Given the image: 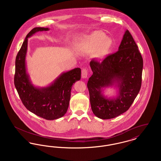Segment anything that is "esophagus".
<instances>
[{"label": "esophagus", "instance_id": "obj_1", "mask_svg": "<svg viewBox=\"0 0 161 161\" xmlns=\"http://www.w3.org/2000/svg\"><path fill=\"white\" fill-rule=\"evenodd\" d=\"M88 75V71H87V69L86 68H84V69H82V71H81V76L83 78H86L87 77Z\"/></svg>", "mask_w": 161, "mask_h": 161}]
</instances>
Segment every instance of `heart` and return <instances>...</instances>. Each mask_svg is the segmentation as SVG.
I'll list each match as a JSON object with an SVG mask.
<instances>
[{"label": "heart", "instance_id": "b5f03b06", "mask_svg": "<svg viewBox=\"0 0 161 161\" xmlns=\"http://www.w3.org/2000/svg\"><path fill=\"white\" fill-rule=\"evenodd\" d=\"M112 46V40L101 31H95L80 45V49L86 53L95 52L98 58L104 57Z\"/></svg>", "mask_w": 161, "mask_h": 161}]
</instances>
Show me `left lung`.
I'll return each instance as SVG.
<instances>
[{
  "label": "left lung",
  "mask_w": 161,
  "mask_h": 161,
  "mask_svg": "<svg viewBox=\"0 0 161 161\" xmlns=\"http://www.w3.org/2000/svg\"><path fill=\"white\" fill-rule=\"evenodd\" d=\"M93 74L87 86L94 115L103 119L114 118L129 110L140 91L143 59L130 32L125 31L118 51L102 61L90 62ZM117 82L120 88L116 99H108L101 89Z\"/></svg>",
  "instance_id": "obj_1"
}]
</instances>
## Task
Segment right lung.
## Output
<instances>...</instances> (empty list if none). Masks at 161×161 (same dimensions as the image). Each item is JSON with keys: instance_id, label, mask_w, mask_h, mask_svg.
Wrapping results in <instances>:
<instances>
[{"instance_id": "1", "label": "right lung", "mask_w": 161, "mask_h": 161, "mask_svg": "<svg viewBox=\"0 0 161 161\" xmlns=\"http://www.w3.org/2000/svg\"><path fill=\"white\" fill-rule=\"evenodd\" d=\"M47 28H34L26 36L15 58L14 85L23 105L32 113L47 120L60 118L69 107L72 85L81 78V69L75 68L63 73L51 86L38 89L31 84L26 74L25 57L28 38Z\"/></svg>"}]
</instances>
